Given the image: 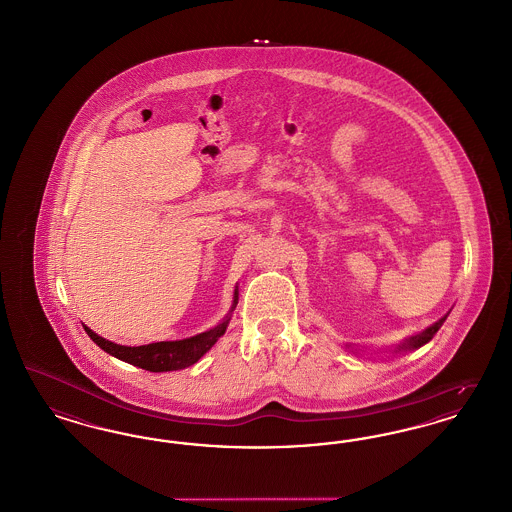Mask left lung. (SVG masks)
I'll use <instances>...</instances> for the list:
<instances>
[{
  "mask_svg": "<svg viewBox=\"0 0 512 512\" xmlns=\"http://www.w3.org/2000/svg\"><path fill=\"white\" fill-rule=\"evenodd\" d=\"M448 314H450V312H448ZM448 314H446V316H442L438 322H434V324L429 326V328L423 329V331H419V333H415V335H411V337L404 339V341H400V343H398V345H394V347L387 348V352L398 354V352H409V350H417V348H421L423 345H427L430 339L436 335V331L442 328V324L446 322ZM348 348H350L354 354H358V350H360V348Z\"/></svg>",
  "mask_w": 512,
  "mask_h": 512,
  "instance_id": "8db88e82",
  "label": "left lung"
}]
</instances>
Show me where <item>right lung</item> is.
Segmentation results:
<instances>
[{"mask_svg":"<svg viewBox=\"0 0 512 512\" xmlns=\"http://www.w3.org/2000/svg\"><path fill=\"white\" fill-rule=\"evenodd\" d=\"M236 305H238V286L234 287L232 307L215 328L207 329L204 333H198L194 337H186L181 341H160V343H150V345H141V347H125V345H116V343L104 339L87 326H83V329L93 339V343H97L104 352H108L110 356H114L122 362L146 369V371H154V373L177 371V369L188 368V366L196 364L205 352L225 335Z\"/></svg>","mask_w":512,"mask_h":512,"instance_id":"obj_1","label":"right lung"}]
</instances>
